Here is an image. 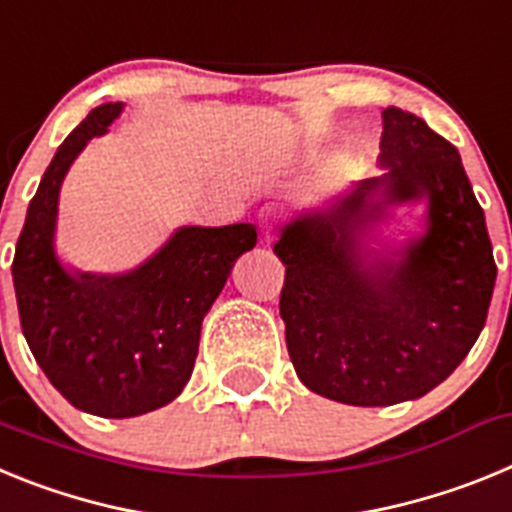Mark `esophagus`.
Returning <instances> with one entry per match:
<instances>
[{
  "mask_svg": "<svg viewBox=\"0 0 512 512\" xmlns=\"http://www.w3.org/2000/svg\"><path fill=\"white\" fill-rule=\"evenodd\" d=\"M259 230H261V241L271 243L277 238V215L271 210H264L259 215Z\"/></svg>",
  "mask_w": 512,
  "mask_h": 512,
  "instance_id": "34e87169",
  "label": "esophagus"
}]
</instances>
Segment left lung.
<instances>
[{
  "instance_id": "left-lung-1",
  "label": "left lung",
  "mask_w": 512,
  "mask_h": 512,
  "mask_svg": "<svg viewBox=\"0 0 512 512\" xmlns=\"http://www.w3.org/2000/svg\"><path fill=\"white\" fill-rule=\"evenodd\" d=\"M382 176L284 225L279 315L307 390L359 408L418 400L485 328L497 266L485 212L449 140L400 107L382 110ZM425 199L426 233L395 252L360 238L386 207Z\"/></svg>"
}]
</instances>
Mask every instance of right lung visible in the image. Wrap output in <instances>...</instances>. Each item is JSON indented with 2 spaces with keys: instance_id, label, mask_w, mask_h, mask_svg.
Masks as SVG:
<instances>
[{
  "instance_id": "right-lung-1",
  "label": "right lung",
  "mask_w": 512,
  "mask_h": 512,
  "mask_svg": "<svg viewBox=\"0 0 512 512\" xmlns=\"http://www.w3.org/2000/svg\"><path fill=\"white\" fill-rule=\"evenodd\" d=\"M120 112L122 102L99 104L58 146L12 261L22 333L35 361L74 408L99 418H135L179 397L207 310L235 259L256 246L251 223L189 225L125 274L63 269L53 248L63 176Z\"/></svg>"
}]
</instances>
